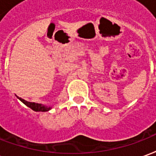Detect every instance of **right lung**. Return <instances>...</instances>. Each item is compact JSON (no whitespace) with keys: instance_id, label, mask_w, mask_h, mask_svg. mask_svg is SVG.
I'll use <instances>...</instances> for the list:
<instances>
[{"instance_id":"add662e5","label":"right lung","mask_w":156,"mask_h":156,"mask_svg":"<svg viewBox=\"0 0 156 156\" xmlns=\"http://www.w3.org/2000/svg\"><path fill=\"white\" fill-rule=\"evenodd\" d=\"M17 98L21 100V101L26 105L27 107L29 108H31L32 110H34L36 112H46V111H49L50 109L51 108V107H48V106H45V105H40V104H36V103H32V102H27L24 100V99H22V98Z\"/></svg>"}]
</instances>
